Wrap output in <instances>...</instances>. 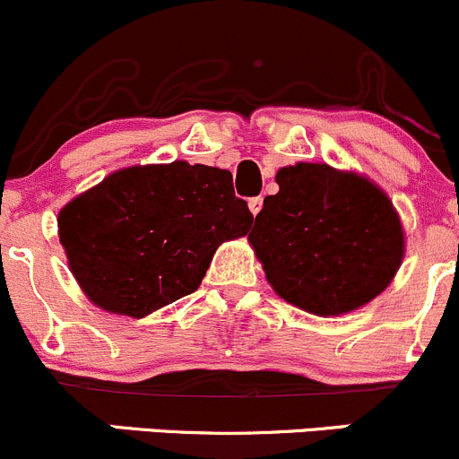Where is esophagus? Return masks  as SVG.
Returning a JSON list of instances; mask_svg holds the SVG:
<instances>
[{
	"label": "esophagus",
	"mask_w": 459,
	"mask_h": 459,
	"mask_svg": "<svg viewBox=\"0 0 459 459\" xmlns=\"http://www.w3.org/2000/svg\"><path fill=\"white\" fill-rule=\"evenodd\" d=\"M262 204H264L262 197H251V200H248V211H251L253 215H257V212L262 211Z\"/></svg>",
	"instance_id": "esophagus-1"
}]
</instances>
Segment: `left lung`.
Returning <instances> with one entry per match:
<instances>
[{"label": "left lung", "instance_id": "left-lung-1", "mask_svg": "<svg viewBox=\"0 0 459 459\" xmlns=\"http://www.w3.org/2000/svg\"><path fill=\"white\" fill-rule=\"evenodd\" d=\"M248 242L281 299L319 317L358 311L404 259L402 220L367 175L298 161L277 170Z\"/></svg>", "mask_w": 459, "mask_h": 459}]
</instances>
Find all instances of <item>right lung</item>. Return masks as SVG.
Here are the masks:
<instances>
[{
  "instance_id": "1",
  "label": "right lung",
  "mask_w": 459,
  "mask_h": 459,
  "mask_svg": "<svg viewBox=\"0 0 459 459\" xmlns=\"http://www.w3.org/2000/svg\"><path fill=\"white\" fill-rule=\"evenodd\" d=\"M251 224L229 170L184 160L115 170L57 215L59 244L86 298L135 319L197 290L217 247Z\"/></svg>"
}]
</instances>
